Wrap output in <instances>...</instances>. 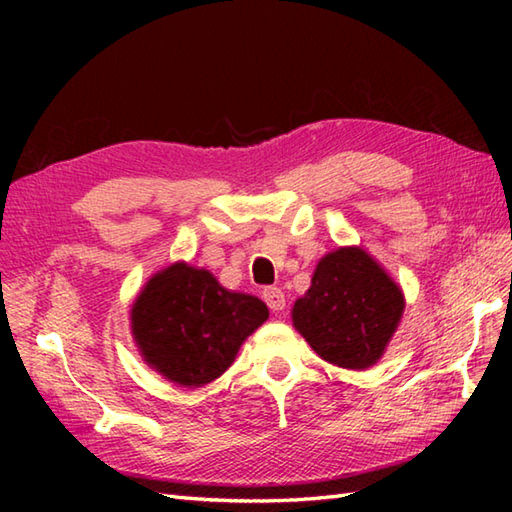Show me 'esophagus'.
Listing matches in <instances>:
<instances>
[{"label": "esophagus", "mask_w": 512, "mask_h": 512, "mask_svg": "<svg viewBox=\"0 0 512 512\" xmlns=\"http://www.w3.org/2000/svg\"><path fill=\"white\" fill-rule=\"evenodd\" d=\"M262 297H264V301H266V306L273 310V312H281L286 308V295L284 292H281V288H266L264 292H262Z\"/></svg>", "instance_id": "34e87169"}]
</instances>
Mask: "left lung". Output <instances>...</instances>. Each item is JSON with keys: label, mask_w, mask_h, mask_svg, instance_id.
Here are the masks:
<instances>
[{"label": "left lung", "mask_w": 512, "mask_h": 512, "mask_svg": "<svg viewBox=\"0 0 512 512\" xmlns=\"http://www.w3.org/2000/svg\"><path fill=\"white\" fill-rule=\"evenodd\" d=\"M405 310L400 288L361 248H339L314 270L292 321L323 361L347 369L374 365Z\"/></svg>", "instance_id": "1"}]
</instances>
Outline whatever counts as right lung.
I'll return each mask as SVG.
<instances>
[{"instance_id": "obj_1", "label": "right lung", "mask_w": 512, "mask_h": 512, "mask_svg": "<svg viewBox=\"0 0 512 512\" xmlns=\"http://www.w3.org/2000/svg\"><path fill=\"white\" fill-rule=\"evenodd\" d=\"M268 319L264 301L228 292L206 270L173 264L149 281L132 308L145 361L178 385L222 376L248 334Z\"/></svg>"}]
</instances>
